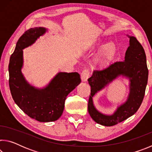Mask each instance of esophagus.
Returning <instances> with one entry per match:
<instances>
[{"label":"esophagus","instance_id":"34e87169","mask_svg":"<svg viewBox=\"0 0 152 152\" xmlns=\"http://www.w3.org/2000/svg\"><path fill=\"white\" fill-rule=\"evenodd\" d=\"M90 76V71L88 69H85L81 73V79L83 82L87 81V80Z\"/></svg>","mask_w":152,"mask_h":152}]
</instances>
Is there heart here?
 Here are the masks:
<instances>
[{"instance_id": "obj_1", "label": "heart", "mask_w": 152, "mask_h": 152, "mask_svg": "<svg viewBox=\"0 0 152 152\" xmlns=\"http://www.w3.org/2000/svg\"><path fill=\"white\" fill-rule=\"evenodd\" d=\"M102 45L101 41H99L92 46V49L101 47ZM117 52V45L115 43L110 42L102 48L95 58V64L100 68H104L111 62Z\"/></svg>"}]
</instances>
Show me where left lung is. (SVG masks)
<instances>
[{
    "label": "left lung",
    "instance_id": "obj_1",
    "mask_svg": "<svg viewBox=\"0 0 152 152\" xmlns=\"http://www.w3.org/2000/svg\"><path fill=\"white\" fill-rule=\"evenodd\" d=\"M127 36L129 38V46L125 52L124 60L115 62L103 70H94L88 79L91 87L88 104L89 114L98 124L107 127L117 125L137 112L143 101L148 84V69L145 51L135 37ZM119 76L125 77L130 80L127 101L118 107L113 114H103L94 107L92 98Z\"/></svg>",
    "mask_w": 152,
    "mask_h": 152
}]
</instances>
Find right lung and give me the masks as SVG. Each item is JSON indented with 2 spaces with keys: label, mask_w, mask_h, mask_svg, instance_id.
<instances>
[{
  "label": "right lung",
  "mask_w": 152,
  "mask_h": 152,
  "mask_svg": "<svg viewBox=\"0 0 152 152\" xmlns=\"http://www.w3.org/2000/svg\"><path fill=\"white\" fill-rule=\"evenodd\" d=\"M47 31L39 27L25 31L18 40L9 65V87L15 102L28 116L40 122L58 120L63 113L68 94L81 82L78 72H59L43 88H35L25 78L21 72L23 50L34 43Z\"/></svg>",
  "instance_id": "right-lung-1"
}]
</instances>
